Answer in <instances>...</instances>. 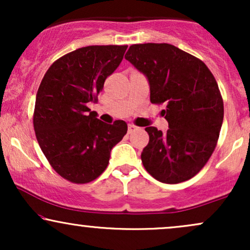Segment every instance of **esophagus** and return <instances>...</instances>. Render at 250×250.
I'll use <instances>...</instances> for the list:
<instances>
[{
  "label": "esophagus",
  "instance_id": "34e87169",
  "mask_svg": "<svg viewBox=\"0 0 250 250\" xmlns=\"http://www.w3.org/2000/svg\"><path fill=\"white\" fill-rule=\"evenodd\" d=\"M137 129V127L136 125H128V133H133V131H135Z\"/></svg>",
  "mask_w": 250,
  "mask_h": 250
}]
</instances>
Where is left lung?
Segmentation results:
<instances>
[{
  "label": "left lung",
  "instance_id": "obj_1",
  "mask_svg": "<svg viewBox=\"0 0 250 250\" xmlns=\"http://www.w3.org/2000/svg\"><path fill=\"white\" fill-rule=\"evenodd\" d=\"M125 60L147 77L150 102L165 103L167 133L147 127L141 160L154 179L175 185L195 176L216 147L223 101L213 74L201 60L168 43L133 44Z\"/></svg>",
  "mask_w": 250,
  "mask_h": 250
}]
</instances>
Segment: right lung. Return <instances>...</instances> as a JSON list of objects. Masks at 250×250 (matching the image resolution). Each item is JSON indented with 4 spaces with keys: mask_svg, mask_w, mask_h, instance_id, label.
Returning a JSON list of instances; mask_svg holds the SVG:
<instances>
[{
    "mask_svg": "<svg viewBox=\"0 0 250 250\" xmlns=\"http://www.w3.org/2000/svg\"><path fill=\"white\" fill-rule=\"evenodd\" d=\"M128 45H88L62 56L47 70L36 94L34 129L57 174L87 183L107 168L110 151L127 134V123L97 119L88 108L105 79L121 63Z\"/></svg>",
    "mask_w": 250,
    "mask_h": 250,
    "instance_id": "1",
    "label": "right lung"
}]
</instances>
